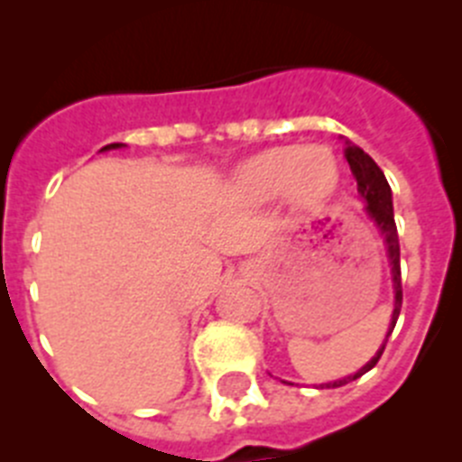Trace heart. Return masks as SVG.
Returning <instances> with one entry per match:
<instances>
[{"label": "heart", "mask_w": 462, "mask_h": 462, "mask_svg": "<svg viewBox=\"0 0 462 462\" xmlns=\"http://www.w3.org/2000/svg\"><path fill=\"white\" fill-rule=\"evenodd\" d=\"M236 180L238 189L254 201H266L284 189L298 206H319L337 189L340 171L328 148L282 145L247 159Z\"/></svg>", "instance_id": "heart-1"}]
</instances>
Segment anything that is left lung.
Masks as SVG:
<instances>
[{"mask_svg":"<svg viewBox=\"0 0 462 462\" xmlns=\"http://www.w3.org/2000/svg\"><path fill=\"white\" fill-rule=\"evenodd\" d=\"M345 157L349 162V169H352L354 178H356L358 194L368 206H365V212L368 217L377 224L379 234L383 236V243H386V254H389L391 263V275H393V291H395V303H393V314H391V324L389 330H386V337H383V345L379 346L377 354L370 358L365 365H363L358 373L346 374V377L336 379V382L321 383V389H337V386H345V383L354 382V379L363 377V374L373 370L377 365V361L382 358L383 346L389 342V336L393 333L395 321H398L400 308H402V280H400V243H398V228H395V217H393V201H391V187L383 178L382 169L374 164V159L370 154L363 152L358 145L345 141Z\"/></svg>","mask_w":462,"mask_h":462,"instance_id":"obj_1","label":"left lung"}]
</instances>
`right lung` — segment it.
<instances>
[{"instance_id":"add662e5","label":"right lung","mask_w":462,"mask_h":462,"mask_svg":"<svg viewBox=\"0 0 462 462\" xmlns=\"http://www.w3.org/2000/svg\"><path fill=\"white\" fill-rule=\"evenodd\" d=\"M122 143H110V145H106V148H101V150H110V148H120Z\"/></svg>"}]
</instances>
